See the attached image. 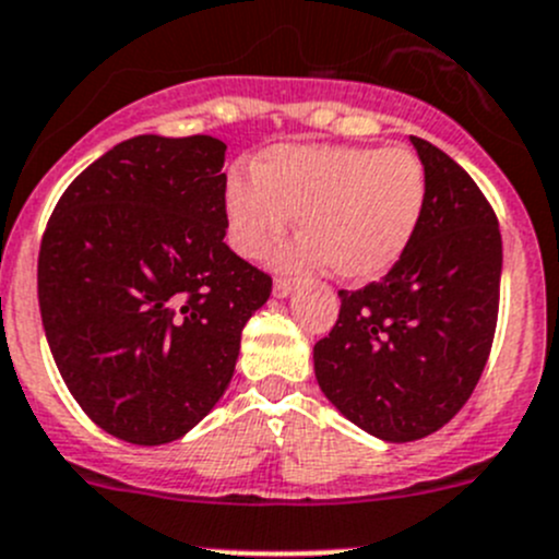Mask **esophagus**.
Listing matches in <instances>:
<instances>
[{"label":"esophagus","instance_id":"34e87169","mask_svg":"<svg viewBox=\"0 0 559 559\" xmlns=\"http://www.w3.org/2000/svg\"><path fill=\"white\" fill-rule=\"evenodd\" d=\"M293 280H287V277H280V280H274V296L277 298H287L293 293Z\"/></svg>","mask_w":559,"mask_h":559}]
</instances>
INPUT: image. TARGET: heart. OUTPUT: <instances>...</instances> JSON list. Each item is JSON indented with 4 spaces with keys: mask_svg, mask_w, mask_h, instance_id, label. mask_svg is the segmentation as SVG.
<instances>
[{
    "mask_svg": "<svg viewBox=\"0 0 559 559\" xmlns=\"http://www.w3.org/2000/svg\"><path fill=\"white\" fill-rule=\"evenodd\" d=\"M255 181L225 185L228 239L239 255L263 258L298 217L301 239L282 250L287 269L329 263L345 282L389 272L416 236L427 174L407 148L285 143L252 165Z\"/></svg>",
    "mask_w": 559,
    "mask_h": 559,
    "instance_id": "1",
    "label": "heart"
}]
</instances>
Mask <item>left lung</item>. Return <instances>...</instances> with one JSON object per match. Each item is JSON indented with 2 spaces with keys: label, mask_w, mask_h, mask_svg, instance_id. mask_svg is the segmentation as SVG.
I'll use <instances>...</instances> for the list:
<instances>
[{
  "label": "left lung",
  "mask_w": 559,
  "mask_h": 559,
  "mask_svg": "<svg viewBox=\"0 0 559 559\" xmlns=\"http://www.w3.org/2000/svg\"><path fill=\"white\" fill-rule=\"evenodd\" d=\"M427 206L383 280L340 290V320L314 345L325 400L385 443L438 432L465 407L495 340L502 239L465 168L411 135Z\"/></svg>",
  "instance_id": "left-lung-1"
}]
</instances>
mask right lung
I'll use <instances>...</instances> for the list:
<instances>
[{"label":"right lung","mask_w":559,"mask_h":559,"mask_svg":"<svg viewBox=\"0 0 559 559\" xmlns=\"http://www.w3.org/2000/svg\"><path fill=\"white\" fill-rule=\"evenodd\" d=\"M225 148L212 135L116 143L48 219V347L81 411L124 443L163 445L203 421L272 296V277L223 241Z\"/></svg>","instance_id":"right-lung-1"}]
</instances>
